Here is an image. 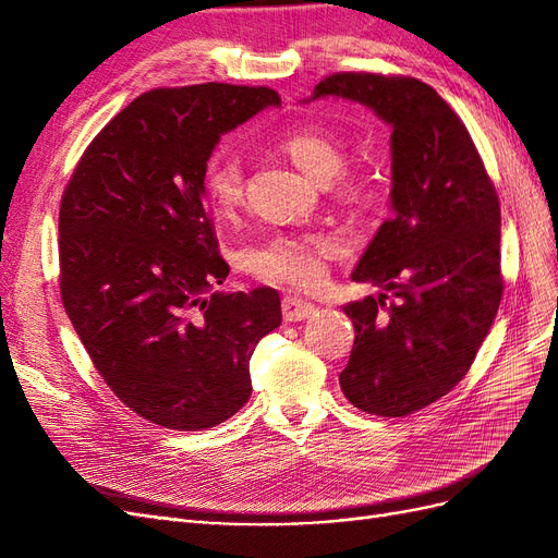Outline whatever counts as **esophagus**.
<instances>
[{
  "mask_svg": "<svg viewBox=\"0 0 558 558\" xmlns=\"http://www.w3.org/2000/svg\"><path fill=\"white\" fill-rule=\"evenodd\" d=\"M281 310H283V318L286 320H305V318H310L316 312V307L312 305V302L302 300L298 295H286L281 300Z\"/></svg>",
  "mask_w": 558,
  "mask_h": 558,
  "instance_id": "esophagus-1",
  "label": "esophagus"
}]
</instances>
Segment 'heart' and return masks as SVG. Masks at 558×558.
<instances>
[{
    "instance_id": "heart-1",
    "label": "heart",
    "mask_w": 558,
    "mask_h": 558,
    "mask_svg": "<svg viewBox=\"0 0 558 558\" xmlns=\"http://www.w3.org/2000/svg\"><path fill=\"white\" fill-rule=\"evenodd\" d=\"M277 148L289 158L302 174L316 183L335 185V195L344 202L363 197V185L342 174L347 162L344 146L332 134L316 128H298L281 134ZM202 185L209 205L221 214L232 216L244 202V177L240 158L218 154L207 160L202 172ZM337 253V242L320 234H279L248 253L251 272L269 283H289L298 289H316L328 275V260Z\"/></svg>"
}]
</instances>
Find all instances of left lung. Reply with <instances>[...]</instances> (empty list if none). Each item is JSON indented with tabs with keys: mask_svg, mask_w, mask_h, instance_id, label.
<instances>
[{
	"mask_svg": "<svg viewBox=\"0 0 558 558\" xmlns=\"http://www.w3.org/2000/svg\"><path fill=\"white\" fill-rule=\"evenodd\" d=\"M340 97L391 128V211L351 279L377 295L344 305L356 340L340 386L351 404L404 416L449 393L475 361L502 295L500 205L461 118L408 76L332 74ZM397 298L385 307V291Z\"/></svg>",
	"mask_w": 558,
	"mask_h": 558,
	"instance_id": "obj_1",
	"label": "left lung"
}]
</instances>
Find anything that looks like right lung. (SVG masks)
<instances>
[{
  "label": "right lung",
  "instance_id": "add662e5",
  "mask_svg": "<svg viewBox=\"0 0 558 558\" xmlns=\"http://www.w3.org/2000/svg\"><path fill=\"white\" fill-rule=\"evenodd\" d=\"M281 99L202 83L140 95L97 134L60 205V293L111 391L150 424L205 430L251 396L248 361L281 326L269 286L230 272L202 185L226 132Z\"/></svg>",
  "mask_w": 558,
  "mask_h": 558
}]
</instances>
